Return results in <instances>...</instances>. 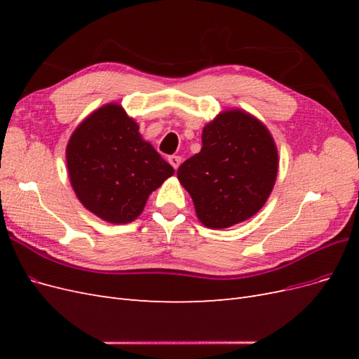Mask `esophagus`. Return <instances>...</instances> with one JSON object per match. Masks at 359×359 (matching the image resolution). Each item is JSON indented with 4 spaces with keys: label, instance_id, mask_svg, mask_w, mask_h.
Instances as JSON below:
<instances>
[{
    "label": "esophagus",
    "instance_id": "obj_1",
    "mask_svg": "<svg viewBox=\"0 0 359 359\" xmlns=\"http://www.w3.org/2000/svg\"><path fill=\"white\" fill-rule=\"evenodd\" d=\"M169 163L172 165V168L177 170L180 168V165H181V157L180 156H170L169 157Z\"/></svg>",
    "mask_w": 359,
    "mask_h": 359
}]
</instances>
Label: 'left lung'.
<instances>
[{
  "label": "left lung",
  "mask_w": 359,
  "mask_h": 359,
  "mask_svg": "<svg viewBox=\"0 0 359 359\" xmlns=\"http://www.w3.org/2000/svg\"><path fill=\"white\" fill-rule=\"evenodd\" d=\"M278 173L273 135L255 115L227 109L202 130V148L178 168L199 222L226 229L248 220L268 201Z\"/></svg>",
  "instance_id": "1"
}]
</instances>
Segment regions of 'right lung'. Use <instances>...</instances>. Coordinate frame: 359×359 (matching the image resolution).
<instances>
[{"label": "right lung", "mask_w": 359, "mask_h": 359, "mask_svg": "<svg viewBox=\"0 0 359 359\" xmlns=\"http://www.w3.org/2000/svg\"><path fill=\"white\" fill-rule=\"evenodd\" d=\"M66 160L79 202L114 224L136 220L149 194L173 175L119 103L103 104L74 128Z\"/></svg>", "instance_id": "obj_1"}]
</instances>
